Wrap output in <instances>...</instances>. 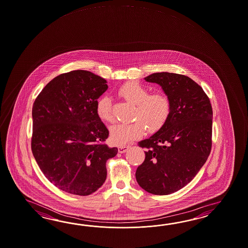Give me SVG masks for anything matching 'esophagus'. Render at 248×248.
<instances>
[{
    "instance_id": "obj_1",
    "label": "esophagus",
    "mask_w": 248,
    "mask_h": 248,
    "mask_svg": "<svg viewBox=\"0 0 248 248\" xmlns=\"http://www.w3.org/2000/svg\"><path fill=\"white\" fill-rule=\"evenodd\" d=\"M129 149H131V146L122 145L120 146V147H118V151H119L120 153H124V152H126Z\"/></svg>"
}]
</instances>
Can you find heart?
Segmentation results:
<instances>
[{"mask_svg":"<svg viewBox=\"0 0 248 248\" xmlns=\"http://www.w3.org/2000/svg\"><path fill=\"white\" fill-rule=\"evenodd\" d=\"M118 95L135 105L131 124H122L111 129V140L117 145H124L139 139L148 133H156L168 123L172 110L171 100L161 92L149 94L143 85L138 82H126L118 90ZM97 115L101 121L113 123L115 118L112 111L111 98L102 97L97 103Z\"/></svg>","mask_w":248,"mask_h":248,"instance_id":"obj_1","label":"heart"}]
</instances>
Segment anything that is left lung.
I'll use <instances>...</instances> for the list:
<instances>
[{
  "mask_svg": "<svg viewBox=\"0 0 248 248\" xmlns=\"http://www.w3.org/2000/svg\"><path fill=\"white\" fill-rule=\"evenodd\" d=\"M145 79L161 86L172 110L160 131L138 143L147 151L135 176L146 192L167 195L192 181L211 153L212 104L202 88L187 76L156 73Z\"/></svg>",
  "mask_w": 248,
  "mask_h": 248,
  "instance_id": "obj_1",
  "label": "left lung"
}]
</instances>
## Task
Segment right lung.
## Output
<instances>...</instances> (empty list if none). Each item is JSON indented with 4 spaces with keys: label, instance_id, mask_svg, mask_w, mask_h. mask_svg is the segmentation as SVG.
<instances>
[{
    "label": "right lung",
    "instance_id": "add662e5",
    "mask_svg": "<svg viewBox=\"0 0 248 248\" xmlns=\"http://www.w3.org/2000/svg\"><path fill=\"white\" fill-rule=\"evenodd\" d=\"M107 82L83 70L62 73L33 104L32 153L45 176L66 193L96 192L106 181L108 159L117 154L106 143L108 130L97 115Z\"/></svg>",
    "mask_w": 248,
    "mask_h": 248
}]
</instances>
